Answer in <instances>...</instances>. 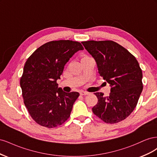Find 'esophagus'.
Returning <instances> with one entry per match:
<instances>
[{
	"mask_svg": "<svg viewBox=\"0 0 157 157\" xmlns=\"http://www.w3.org/2000/svg\"><path fill=\"white\" fill-rule=\"evenodd\" d=\"M80 94L81 95V96H86V95H88L89 93L87 92H84V91H81L80 92Z\"/></svg>",
	"mask_w": 157,
	"mask_h": 157,
	"instance_id": "obj_1",
	"label": "esophagus"
}]
</instances>
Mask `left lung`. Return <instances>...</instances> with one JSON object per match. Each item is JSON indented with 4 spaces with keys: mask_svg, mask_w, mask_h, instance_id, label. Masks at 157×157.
Here are the masks:
<instances>
[{
    "mask_svg": "<svg viewBox=\"0 0 157 157\" xmlns=\"http://www.w3.org/2000/svg\"><path fill=\"white\" fill-rule=\"evenodd\" d=\"M84 48L96 60L98 73L111 86L109 96L94 94L97 104L92 111L103 122L115 124L134 110L143 90L142 71L130 52L113 40L83 41Z\"/></svg>",
    "mask_w": 157,
    "mask_h": 157,
    "instance_id": "obj_1",
    "label": "left lung"
}]
</instances>
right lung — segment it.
I'll list each match as a JSON object with an SVG mask.
<instances>
[{
  "label": "right lung",
  "instance_id": "add662e5",
  "mask_svg": "<svg viewBox=\"0 0 157 157\" xmlns=\"http://www.w3.org/2000/svg\"><path fill=\"white\" fill-rule=\"evenodd\" d=\"M83 49L77 41L53 40L40 46L27 59L20 86L25 105L38 124L53 128L69 118L79 93L63 92L57 80L70 58Z\"/></svg>",
  "mask_w": 157,
  "mask_h": 157
}]
</instances>
